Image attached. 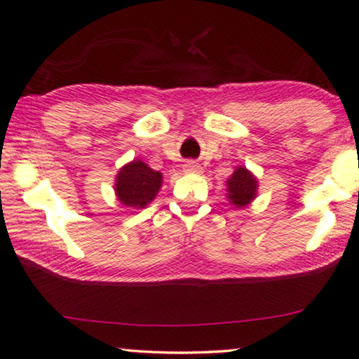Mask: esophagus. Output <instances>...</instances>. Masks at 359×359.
Returning <instances> with one entry per match:
<instances>
[{
    "label": "esophagus",
    "mask_w": 359,
    "mask_h": 359,
    "mask_svg": "<svg viewBox=\"0 0 359 359\" xmlns=\"http://www.w3.org/2000/svg\"><path fill=\"white\" fill-rule=\"evenodd\" d=\"M185 172H200V165L195 163V161H187L184 164Z\"/></svg>",
    "instance_id": "obj_1"
}]
</instances>
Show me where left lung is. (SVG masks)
Returning <instances> with one entry per match:
<instances>
[{
  "instance_id": "8db88e82",
  "label": "left lung",
  "mask_w": 359,
  "mask_h": 359,
  "mask_svg": "<svg viewBox=\"0 0 359 359\" xmlns=\"http://www.w3.org/2000/svg\"><path fill=\"white\" fill-rule=\"evenodd\" d=\"M228 198L236 208H244L255 198L257 195V182L255 175L245 168H236L234 174L228 179Z\"/></svg>"
}]
</instances>
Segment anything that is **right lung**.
<instances>
[{
	"mask_svg": "<svg viewBox=\"0 0 359 359\" xmlns=\"http://www.w3.org/2000/svg\"><path fill=\"white\" fill-rule=\"evenodd\" d=\"M163 185V174L151 169L143 161L135 159L118 170L115 194L120 203L128 208H144L158 195Z\"/></svg>",
	"mask_w": 359,
	"mask_h": 359,
	"instance_id": "obj_1",
	"label": "right lung"
}]
</instances>
